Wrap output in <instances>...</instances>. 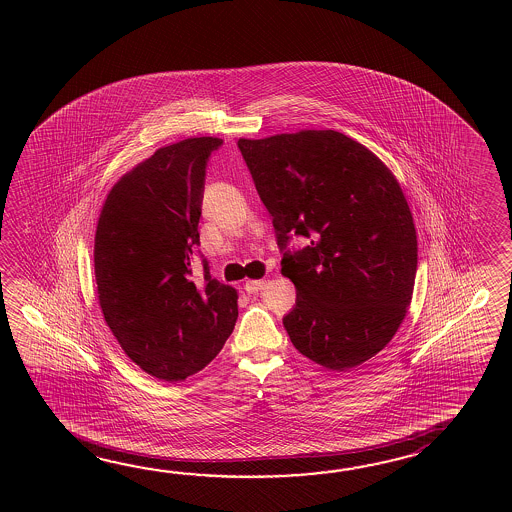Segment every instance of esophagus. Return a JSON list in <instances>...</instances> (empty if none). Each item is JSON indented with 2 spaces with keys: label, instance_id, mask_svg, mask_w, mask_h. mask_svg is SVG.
<instances>
[{
  "label": "esophagus",
  "instance_id": "1",
  "mask_svg": "<svg viewBox=\"0 0 512 512\" xmlns=\"http://www.w3.org/2000/svg\"><path fill=\"white\" fill-rule=\"evenodd\" d=\"M263 285H265V280H247L245 285H243V289H245L249 294H254L261 291V289H263Z\"/></svg>",
  "mask_w": 512,
  "mask_h": 512
}]
</instances>
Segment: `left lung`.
Wrapping results in <instances>:
<instances>
[{"mask_svg":"<svg viewBox=\"0 0 512 512\" xmlns=\"http://www.w3.org/2000/svg\"><path fill=\"white\" fill-rule=\"evenodd\" d=\"M241 155L296 287L283 316L294 348L327 370L377 355L401 326L417 271L414 218L377 155L333 130L240 139ZM293 235L310 243L286 249Z\"/></svg>","mask_w":512,"mask_h":512,"instance_id":"obj_1","label":"left lung"}]
</instances>
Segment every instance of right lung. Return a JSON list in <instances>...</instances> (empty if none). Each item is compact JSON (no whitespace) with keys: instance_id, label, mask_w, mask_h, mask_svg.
I'll return each mask as SVG.
<instances>
[{"instance_id":"add662e5","label":"right lung","mask_w":512,"mask_h":512,"mask_svg":"<svg viewBox=\"0 0 512 512\" xmlns=\"http://www.w3.org/2000/svg\"><path fill=\"white\" fill-rule=\"evenodd\" d=\"M223 144L196 137L159 148L111 188L95 234L98 302L120 348L161 381H185L218 355L238 294L192 280L207 163Z\"/></svg>"}]
</instances>
